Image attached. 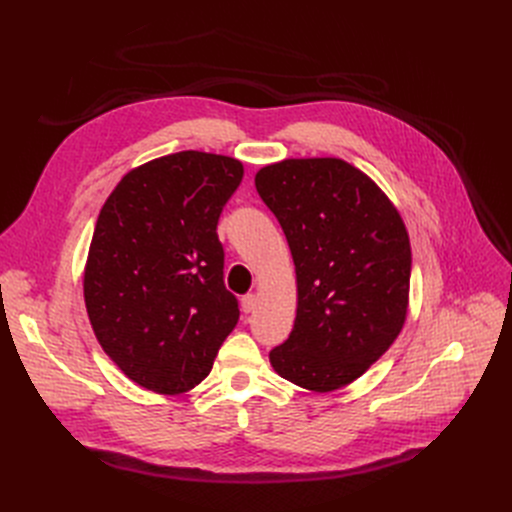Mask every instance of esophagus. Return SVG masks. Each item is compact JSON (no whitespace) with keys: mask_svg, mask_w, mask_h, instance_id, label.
Here are the masks:
<instances>
[{"mask_svg":"<svg viewBox=\"0 0 512 512\" xmlns=\"http://www.w3.org/2000/svg\"><path fill=\"white\" fill-rule=\"evenodd\" d=\"M256 304H258V296L256 294H246V296L241 298V310L243 312H252L256 308Z\"/></svg>","mask_w":512,"mask_h":512,"instance_id":"1","label":"esophagus"}]
</instances>
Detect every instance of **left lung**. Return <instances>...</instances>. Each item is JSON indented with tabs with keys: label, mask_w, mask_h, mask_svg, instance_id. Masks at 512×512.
Here are the masks:
<instances>
[{
	"label": "left lung",
	"mask_w": 512,
	"mask_h": 512,
	"mask_svg": "<svg viewBox=\"0 0 512 512\" xmlns=\"http://www.w3.org/2000/svg\"><path fill=\"white\" fill-rule=\"evenodd\" d=\"M256 189L287 237L298 310L273 369L312 392L367 371L402 331L410 241L385 193L339 158L283 160L258 170Z\"/></svg>",
	"instance_id": "left-lung-1"
}]
</instances>
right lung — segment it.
<instances>
[{"mask_svg":"<svg viewBox=\"0 0 512 512\" xmlns=\"http://www.w3.org/2000/svg\"><path fill=\"white\" fill-rule=\"evenodd\" d=\"M239 160L179 152L123 177L97 216L85 306L97 342L137 385L181 394L210 373L239 319L216 225Z\"/></svg>","mask_w":512,"mask_h":512,"instance_id":"obj_1","label":"right lung"}]
</instances>
